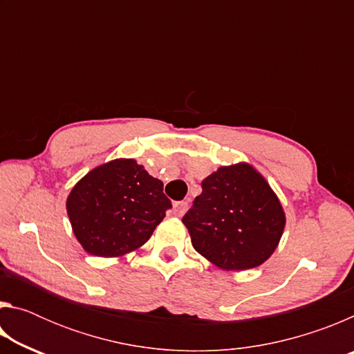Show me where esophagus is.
I'll return each mask as SVG.
<instances>
[{
	"mask_svg": "<svg viewBox=\"0 0 354 354\" xmlns=\"http://www.w3.org/2000/svg\"><path fill=\"white\" fill-rule=\"evenodd\" d=\"M189 207V203L187 201H175L173 203V215H176V217H183L187 211Z\"/></svg>",
	"mask_w": 354,
	"mask_h": 354,
	"instance_id": "34e87169",
	"label": "esophagus"
}]
</instances>
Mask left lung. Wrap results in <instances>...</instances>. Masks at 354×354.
I'll list each match as a JSON object with an SVG mask.
<instances>
[{"instance_id": "8db88e82", "label": "left lung", "mask_w": 354, "mask_h": 354, "mask_svg": "<svg viewBox=\"0 0 354 354\" xmlns=\"http://www.w3.org/2000/svg\"><path fill=\"white\" fill-rule=\"evenodd\" d=\"M183 217L192 245L223 270L266 262L283 236L286 215L278 196L250 164L220 167Z\"/></svg>"}]
</instances>
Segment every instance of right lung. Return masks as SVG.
I'll return each mask as SVG.
<instances>
[{
    "label": "right lung",
    "mask_w": 354,
    "mask_h": 354,
    "mask_svg": "<svg viewBox=\"0 0 354 354\" xmlns=\"http://www.w3.org/2000/svg\"><path fill=\"white\" fill-rule=\"evenodd\" d=\"M164 184L134 159H115L87 173L67 198L71 227L87 253L117 257L142 247L171 201Z\"/></svg>",
    "instance_id": "obj_1"
}]
</instances>
